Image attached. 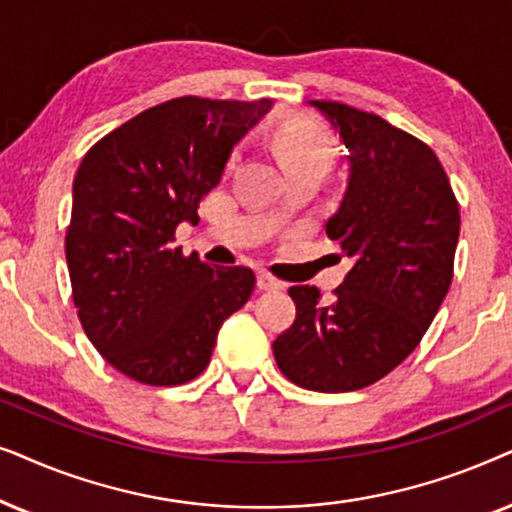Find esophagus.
Returning a JSON list of instances; mask_svg holds the SVG:
<instances>
[{
	"instance_id": "1",
	"label": "esophagus",
	"mask_w": 512,
	"mask_h": 512,
	"mask_svg": "<svg viewBox=\"0 0 512 512\" xmlns=\"http://www.w3.org/2000/svg\"><path fill=\"white\" fill-rule=\"evenodd\" d=\"M257 288H260L262 292H276V290H283V283L267 274H260L257 276Z\"/></svg>"
}]
</instances>
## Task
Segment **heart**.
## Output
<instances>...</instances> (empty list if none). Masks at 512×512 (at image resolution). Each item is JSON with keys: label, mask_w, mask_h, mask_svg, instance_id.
Returning <instances> with one entry per match:
<instances>
[{"label": "heart", "mask_w": 512, "mask_h": 512, "mask_svg": "<svg viewBox=\"0 0 512 512\" xmlns=\"http://www.w3.org/2000/svg\"><path fill=\"white\" fill-rule=\"evenodd\" d=\"M269 147L288 182L325 180L337 159L330 133L313 119L302 117L285 119L283 124H278L271 131Z\"/></svg>", "instance_id": "obj_1"}]
</instances>
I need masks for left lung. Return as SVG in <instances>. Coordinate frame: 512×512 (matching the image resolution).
Returning <instances> with one entry per match:
<instances>
[{"label":"left lung","instance_id":"8db88e82","mask_svg":"<svg viewBox=\"0 0 512 512\" xmlns=\"http://www.w3.org/2000/svg\"><path fill=\"white\" fill-rule=\"evenodd\" d=\"M346 147L349 177L327 236L353 267L323 302L295 285L297 318L276 337L274 356L292 384L320 393L358 391L417 349L449 283L461 217L431 147L377 114L309 100Z\"/></svg>","mask_w":512,"mask_h":512}]
</instances>
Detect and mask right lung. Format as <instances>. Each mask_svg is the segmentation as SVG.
Here are the masks:
<instances>
[{"mask_svg":"<svg viewBox=\"0 0 512 512\" xmlns=\"http://www.w3.org/2000/svg\"><path fill=\"white\" fill-rule=\"evenodd\" d=\"M271 100L175 98L88 149L65 238L74 306L109 365L140 384L177 386L206 370L217 332L255 288L245 267H210L175 248L199 222L231 152Z\"/></svg>","mask_w":512,"mask_h":512,"instance_id":"1","label":"right lung"}]
</instances>
